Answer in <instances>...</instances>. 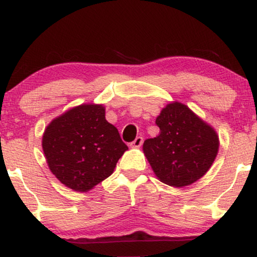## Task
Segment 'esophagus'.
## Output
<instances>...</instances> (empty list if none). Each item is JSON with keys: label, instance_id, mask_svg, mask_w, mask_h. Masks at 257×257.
Segmentation results:
<instances>
[{"label": "esophagus", "instance_id": "esophagus-1", "mask_svg": "<svg viewBox=\"0 0 257 257\" xmlns=\"http://www.w3.org/2000/svg\"><path fill=\"white\" fill-rule=\"evenodd\" d=\"M143 142H144V140H143L142 137H137V138L133 140L131 144H130V146H131L132 149H138V147L143 145Z\"/></svg>", "mask_w": 257, "mask_h": 257}]
</instances>
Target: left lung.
I'll return each instance as SVG.
<instances>
[{"instance_id":"8db88e82","label":"left lung","mask_w":257,"mask_h":257,"mask_svg":"<svg viewBox=\"0 0 257 257\" xmlns=\"http://www.w3.org/2000/svg\"><path fill=\"white\" fill-rule=\"evenodd\" d=\"M160 132L144 142V154L156 177L172 187L202 178L219 152V136L185 104H167L156 119Z\"/></svg>"}]
</instances>
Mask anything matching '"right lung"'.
<instances>
[{
    "label": "right lung",
    "instance_id": "1",
    "mask_svg": "<svg viewBox=\"0 0 257 257\" xmlns=\"http://www.w3.org/2000/svg\"><path fill=\"white\" fill-rule=\"evenodd\" d=\"M42 147L51 173L76 192H87L113 173L128 147L105 119L103 104H82L55 118Z\"/></svg>",
    "mask_w": 257,
    "mask_h": 257
}]
</instances>
